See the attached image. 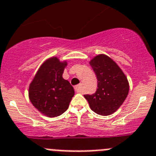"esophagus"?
<instances>
[{"instance_id": "34e87169", "label": "esophagus", "mask_w": 156, "mask_h": 156, "mask_svg": "<svg viewBox=\"0 0 156 156\" xmlns=\"http://www.w3.org/2000/svg\"><path fill=\"white\" fill-rule=\"evenodd\" d=\"M82 85H81V84H80V85H76V86L75 87V91H76V92H79V93H81V91H82Z\"/></svg>"}]
</instances>
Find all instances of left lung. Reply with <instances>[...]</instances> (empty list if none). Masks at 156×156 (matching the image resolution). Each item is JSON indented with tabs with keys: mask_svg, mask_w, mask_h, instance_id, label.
Masks as SVG:
<instances>
[{
	"mask_svg": "<svg viewBox=\"0 0 156 156\" xmlns=\"http://www.w3.org/2000/svg\"><path fill=\"white\" fill-rule=\"evenodd\" d=\"M98 80V88L92 94H85L93 112L109 115L118 110L129 91L127 78L114 61L105 55L94 57L90 62Z\"/></svg>",
	"mask_w": 156,
	"mask_h": 156,
	"instance_id": "1",
	"label": "left lung"
}]
</instances>
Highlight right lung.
<instances>
[{
	"label": "right lung",
	"mask_w": 156,
	"mask_h": 156,
	"mask_svg": "<svg viewBox=\"0 0 156 156\" xmlns=\"http://www.w3.org/2000/svg\"><path fill=\"white\" fill-rule=\"evenodd\" d=\"M66 62L53 57L45 61L29 86V98L40 112L50 118L63 114L75 94L73 87L64 79Z\"/></svg>",
	"instance_id": "add662e5"
}]
</instances>
